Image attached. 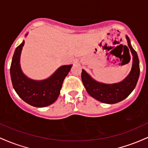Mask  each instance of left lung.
<instances>
[{"label": "left lung", "instance_id": "obj_1", "mask_svg": "<svg viewBox=\"0 0 148 148\" xmlns=\"http://www.w3.org/2000/svg\"><path fill=\"white\" fill-rule=\"evenodd\" d=\"M126 38L133 56V64L129 74L122 82L110 84L99 82L93 79L84 70L82 71V81L88 94L104 103L112 104L120 102L125 99L136 86L140 75L139 59L136 52L132 47L129 37L127 36Z\"/></svg>", "mask_w": 148, "mask_h": 148}]
</instances>
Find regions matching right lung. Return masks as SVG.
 <instances>
[{
  "mask_svg": "<svg viewBox=\"0 0 148 148\" xmlns=\"http://www.w3.org/2000/svg\"><path fill=\"white\" fill-rule=\"evenodd\" d=\"M24 45L23 41L16 48L12 60L10 76L13 88L19 97L29 105L38 108L51 105L59 97L64 79L73 65L61 66L46 79L37 81L30 79L23 73L19 64Z\"/></svg>",
  "mask_w": 148,
  "mask_h": 148,
  "instance_id": "right-lung-1",
  "label": "right lung"
}]
</instances>
